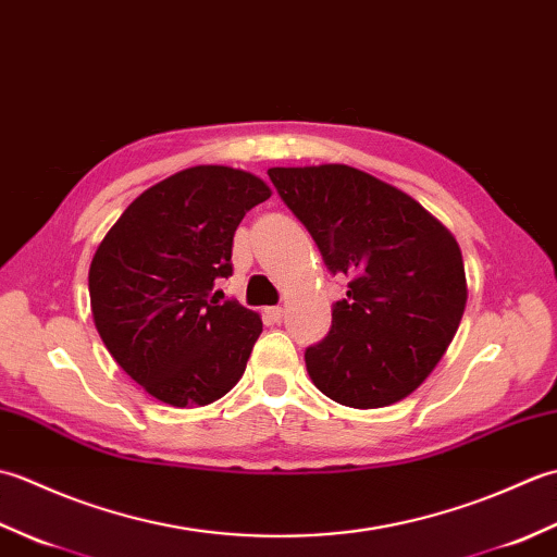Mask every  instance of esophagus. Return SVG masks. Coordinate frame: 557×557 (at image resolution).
Segmentation results:
<instances>
[{
    "label": "esophagus",
    "mask_w": 557,
    "mask_h": 557,
    "mask_svg": "<svg viewBox=\"0 0 557 557\" xmlns=\"http://www.w3.org/2000/svg\"><path fill=\"white\" fill-rule=\"evenodd\" d=\"M265 315L270 318L272 323H280V321H282V315H285V311H282V306H272V309H268V311H265Z\"/></svg>",
    "instance_id": "34e87169"
}]
</instances>
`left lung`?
<instances>
[{
  "label": "left lung",
  "instance_id": "8db88e82",
  "mask_svg": "<svg viewBox=\"0 0 557 557\" xmlns=\"http://www.w3.org/2000/svg\"><path fill=\"white\" fill-rule=\"evenodd\" d=\"M268 176L327 270L351 277L327 337L304 354L313 385L354 409L405 399L443 359L465 313L455 236L411 196L347 164Z\"/></svg>",
  "mask_w": 557,
  "mask_h": 557
}]
</instances>
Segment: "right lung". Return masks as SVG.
<instances>
[{
	"instance_id": "obj_1",
	"label": "right lung",
	"mask_w": 557,
	"mask_h": 557,
	"mask_svg": "<svg viewBox=\"0 0 557 557\" xmlns=\"http://www.w3.org/2000/svg\"><path fill=\"white\" fill-rule=\"evenodd\" d=\"M270 198L258 176L198 164L150 186L104 234L88 272L90 309L114 361L172 407L210 405L246 371L260 315L220 301L232 242Z\"/></svg>"
}]
</instances>
